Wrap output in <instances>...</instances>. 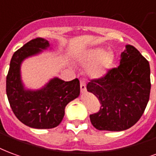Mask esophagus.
Wrapping results in <instances>:
<instances>
[{"mask_svg": "<svg viewBox=\"0 0 156 156\" xmlns=\"http://www.w3.org/2000/svg\"><path fill=\"white\" fill-rule=\"evenodd\" d=\"M80 90L81 91H86V83L84 80H80Z\"/></svg>", "mask_w": 156, "mask_h": 156, "instance_id": "34e87169", "label": "esophagus"}]
</instances>
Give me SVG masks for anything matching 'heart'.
<instances>
[{
    "instance_id": "obj_1",
    "label": "heart",
    "mask_w": 156,
    "mask_h": 156,
    "mask_svg": "<svg viewBox=\"0 0 156 156\" xmlns=\"http://www.w3.org/2000/svg\"><path fill=\"white\" fill-rule=\"evenodd\" d=\"M113 61V55L111 51H104L102 49H95L88 53L84 60L88 67V73L92 77L99 78L104 76Z\"/></svg>"
}]
</instances>
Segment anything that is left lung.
<instances>
[{
  "instance_id": "1",
  "label": "left lung",
  "mask_w": 156,
  "mask_h": 156,
  "mask_svg": "<svg viewBox=\"0 0 156 156\" xmlns=\"http://www.w3.org/2000/svg\"><path fill=\"white\" fill-rule=\"evenodd\" d=\"M120 64L103 76L92 79L86 89L98 98L101 106L90 115L100 130L121 131L130 128L145 111L151 93L149 61L133 45L121 53Z\"/></svg>"
}]
</instances>
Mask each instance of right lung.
<instances>
[{
  "label": "right lung",
  "mask_w": 156,
  "mask_h": 156,
  "mask_svg": "<svg viewBox=\"0 0 156 156\" xmlns=\"http://www.w3.org/2000/svg\"><path fill=\"white\" fill-rule=\"evenodd\" d=\"M49 42L37 37L15 52L6 76V95L12 111L20 122L36 129H51L60 125L66 105L80 95L79 80L64 81L54 78L36 91L24 89L20 67L24 59L47 48Z\"/></svg>",
  "instance_id": "obj_1"
}]
</instances>
